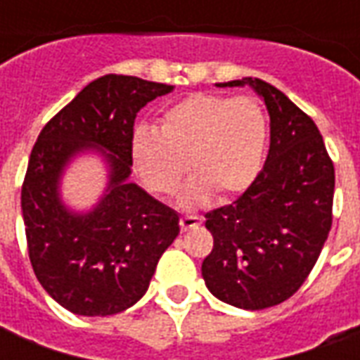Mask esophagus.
I'll return each mask as SVG.
<instances>
[{
	"mask_svg": "<svg viewBox=\"0 0 360 360\" xmlns=\"http://www.w3.org/2000/svg\"><path fill=\"white\" fill-rule=\"evenodd\" d=\"M202 224V218L200 216H195V214H191V216H181V229L183 231H188V229H195Z\"/></svg>",
	"mask_w": 360,
	"mask_h": 360,
	"instance_id": "34e87169",
	"label": "esophagus"
}]
</instances>
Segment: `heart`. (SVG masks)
<instances>
[{"label":"heart","instance_id":"b5f03b06","mask_svg":"<svg viewBox=\"0 0 360 360\" xmlns=\"http://www.w3.org/2000/svg\"><path fill=\"white\" fill-rule=\"evenodd\" d=\"M268 144V117L252 96L196 92L164 111L160 131L133 133V160L142 179L160 195H173L187 175L183 200L196 204L214 193L233 198L255 185Z\"/></svg>","mask_w":360,"mask_h":360}]
</instances>
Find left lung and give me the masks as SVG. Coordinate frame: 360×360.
<instances>
[{"label": "left lung", "instance_id": "obj_1", "mask_svg": "<svg viewBox=\"0 0 360 360\" xmlns=\"http://www.w3.org/2000/svg\"><path fill=\"white\" fill-rule=\"evenodd\" d=\"M270 113V152L255 185L204 214L214 249L202 262L219 301L262 310L293 297L332 229L333 162L316 123L270 82L245 77Z\"/></svg>", "mask_w": 360, "mask_h": 360}]
</instances>
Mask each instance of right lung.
Returning <instances> with one entry per match:
<instances>
[{
    "label": "right lung",
    "instance_id": "add662e5",
    "mask_svg": "<svg viewBox=\"0 0 360 360\" xmlns=\"http://www.w3.org/2000/svg\"><path fill=\"white\" fill-rule=\"evenodd\" d=\"M173 86L103 75L38 134L20 193L30 264L56 301L81 316L123 312L146 293L158 260L179 235L177 212L129 183L136 113ZM108 149L110 185L94 211L73 214L58 200L66 162Z\"/></svg>",
    "mask_w": 360,
    "mask_h": 360
}]
</instances>
